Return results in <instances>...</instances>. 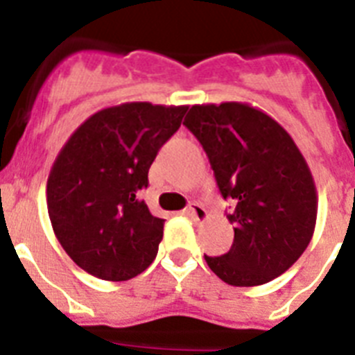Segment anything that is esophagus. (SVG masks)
Segmentation results:
<instances>
[{
    "instance_id": "obj_1",
    "label": "esophagus",
    "mask_w": 355,
    "mask_h": 355,
    "mask_svg": "<svg viewBox=\"0 0 355 355\" xmlns=\"http://www.w3.org/2000/svg\"><path fill=\"white\" fill-rule=\"evenodd\" d=\"M184 212H186L189 218H193V220H196V221L207 220V211H205V209H203L202 205H200V203H196V202L189 203V207H186V211H184Z\"/></svg>"
}]
</instances>
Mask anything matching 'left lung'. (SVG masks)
<instances>
[{"label":"left lung","instance_id":"left-lung-1","mask_svg":"<svg viewBox=\"0 0 355 355\" xmlns=\"http://www.w3.org/2000/svg\"><path fill=\"white\" fill-rule=\"evenodd\" d=\"M184 125L209 157L234 243L209 268L230 286H261L297 263L316 225L318 196L291 135L246 103L193 105Z\"/></svg>","mask_w":355,"mask_h":355}]
</instances>
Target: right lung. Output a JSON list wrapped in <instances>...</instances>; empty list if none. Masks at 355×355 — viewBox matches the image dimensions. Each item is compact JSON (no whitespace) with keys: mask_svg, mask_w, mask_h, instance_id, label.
I'll list each match as a JSON object with an SVG mask.
<instances>
[{"mask_svg":"<svg viewBox=\"0 0 355 355\" xmlns=\"http://www.w3.org/2000/svg\"><path fill=\"white\" fill-rule=\"evenodd\" d=\"M186 110L148 101L109 107L85 119L55 159L46 186L51 227L91 275L119 282L153 263L164 220L137 196Z\"/></svg>","mask_w":355,"mask_h":355,"instance_id":"obj_1","label":"right lung"}]
</instances>
